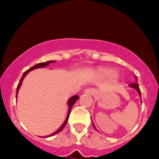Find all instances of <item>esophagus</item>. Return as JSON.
<instances>
[{"mask_svg": "<svg viewBox=\"0 0 159 159\" xmlns=\"http://www.w3.org/2000/svg\"><path fill=\"white\" fill-rule=\"evenodd\" d=\"M95 92V90L93 88H87V89L84 90V93L87 94V95H92Z\"/></svg>", "mask_w": 159, "mask_h": 159, "instance_id": "esophagus-1", "label": "esophagus"}]
</instances>
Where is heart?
<instances>
[{
  "instance_id": "1",
  "label": "heart",
  "mask_w": 159,
  "mask_h": 159,
  "mask_svg": "<svg viewBox=\"0 0 159 159\" xmlns=\"http://www.w3.org/2000/svg\"><path fill=\"white\" fill-rule=\"evenodd\" d=\"M97 72L101 77H106L107 75H110L111 80H117L119 79V73L116 71H111L108 67H99V69L97 70Z\"/></svg>"
}]
</instances>
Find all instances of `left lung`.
Masks as SVG:
<instances>
[{"mask_svg":"<svg viewBox=\"0 0 159 159\" xmlns=\"http://www.w3.org/2000/svg\"><path fill=\"white\" fill-rule=\"evenodd\" d=\"M130 87H131V88H134V89H135L136 91H137V92H139V96L141 97V92H140L139 87V84H138L137 83H134V84H130ZM93 127H94V128H95V129H96V128H95V125H94V124H93Z\"/></svg>","mask_w":159,"mask_h":159,"instance_id":"1","label":"left lung"}]
</instances>
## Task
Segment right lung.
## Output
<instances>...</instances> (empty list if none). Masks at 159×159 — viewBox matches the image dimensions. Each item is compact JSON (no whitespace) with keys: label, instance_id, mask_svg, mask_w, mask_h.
Masks as SVG:
<instances>
[{"label":"right lung","instance_id":"1","mask_svg":"<svg viewBox=\"0 0 159 159\" xmlns=\"http://www.w3.org/2000/svg\"><path fill=\"white\" fill-rule=\"evenodd\" d=\"M54 62H55L54 60H50V61H47V62L40 63V64H36V65H34V66H33V67H31V68H29V70H27V71H25V72H24V74H23V75H22L21 79H20V80L19 84H18L17 88H16V96H17L18 91H19V88H20V85H21L22 81H23L24 78H25V75H27V74L29 72V71H32V70H33V69H36V68H39V67H46V66L48 65L49 64H51V63H54ZM79 98H80V97H79V95H74V96H72V97H71V98H70V99H68V102H67V104H68V113H67V118H66V119H65V121H64V123H63L62 125H61V127H60V128H59L58 130H57V131H55L54 133H52V134H50V135H48V137H49V136H52V135H54V134H58L59 132L61 131V130H62L63 129H64V127H65L66 124H67V119H68V117H69V115H70V113H71V107H72L73 104H74V103H75V102H76V100H78Z\"/></svg>","mask_w":159,"mask_h":159}]
</instances>
